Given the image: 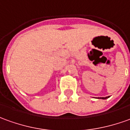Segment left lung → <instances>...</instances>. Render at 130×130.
I'll return each instance as SVG.
<instances>
[{
    "instance_id": "obj_1",
    "label": "left lung",
    "mask_w": 130,
    "mask_h": 130,
    "mask_svg": "<svg viewBox=\"0 0 130 130\" xmlns=\"http://www.w3.org/2000/svg\"><path fill=\"white\" fill-rule=\"evenodd\" d=\"M109 98V96L108 97H105V98H98V99H102V100H105V99L108 98Z\"/></svg>"
}]
</instances>
